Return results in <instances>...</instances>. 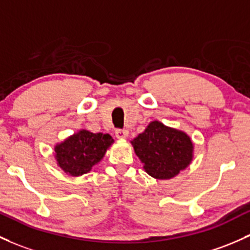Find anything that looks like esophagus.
<instances>
[{
    "instance_id": "esophagus-1",
    "label": "esophagus",
    "mask_w": 250,
    "mask_h": 250,
    "mask_svg": "<svg viewBox=\"0 0 250 250\" xmlns=\"http://www.w3.org/2000/svg\"><path fill=\"white\" fill-rule=\"evenodd\" d=\"M128 130L127 129H117L115 131V135L117 139H127L128 138Z\"/></svg>"
}]
</instances>
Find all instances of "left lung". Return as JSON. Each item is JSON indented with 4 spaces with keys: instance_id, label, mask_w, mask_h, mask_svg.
Here are the masks:
<instances>
[{
    "instance_id": "left-lung-1",
    "label": "left lung",
    "mask_w": 250,
    "mask_h": 250,
    "mask_svg": "<svg viewBox=\"0 0 250 250\" xmlns=\"http://www.w3.org/2000/svg\"><path fill=\"white\" fill-rule=\"evenodd\" d=\"M144 169L155 179H171L193 159V144L182 130L153 121L131 141Z\"/></svg>"
}]
</instances>
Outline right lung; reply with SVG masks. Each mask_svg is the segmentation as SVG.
Returning a JSON list of instances; mask_svg holds the SVG:
<instances>
[{
  "label": "right lung",
  "mask_w": 250,
  "mask_h": 250,
  "mask_svg": "<svg viewBox=\"0 0 250 250\" xmlns=\"http://www.w3.org/2000/svg\"><path fill=\"white\" fill-rule=\"evenodd\" d=\"M112 144L109 134L81 129L54 147L57 165L68 175H83L102 160Z\"/></svg>",
  "instance_id": "add662e5"
}]
</instances>
